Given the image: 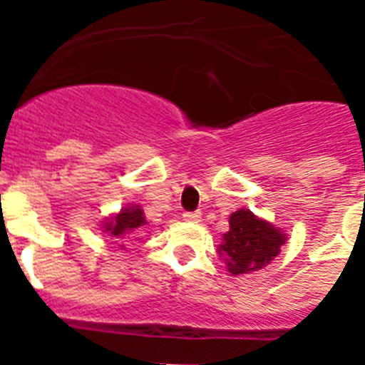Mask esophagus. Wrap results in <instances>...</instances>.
<instances>
[{"mask_svg": "<svg viewBox=\"0 0 365 365\" xmlns=\"http://www.w3.org/2000/svg\"><path fill=\"white\" fill-rule=\"evenodd\" d=\"M182 217H185V221L188 222H199L201 221V212H185Z\"/></svg>", "mask_w": 365, "mask_h": 365, "instance_id": "obj_1", "label": "esophagus"}]
</instances>
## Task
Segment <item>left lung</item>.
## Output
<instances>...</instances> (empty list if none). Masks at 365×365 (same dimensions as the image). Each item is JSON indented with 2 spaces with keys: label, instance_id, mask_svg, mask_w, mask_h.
<instances>
[{
  "label": "left lung",
  "instance_id": "8db88e82",
  "mask_svg": "<svg viewBox=\"0 0 365 365\" xmlns=\"http://www.w3.org/2000/svg\"><path fill=\"white\" fill-rule=\"evenodd\" d=\"M230 230L222 235L219 252L227 256L230 274L259 270L279 254L285 235L257 219L252 212L237 210L230 215Z\"/></svg>",
  "mask_w": 365,
  "mask_h": 365
}]
</instances>
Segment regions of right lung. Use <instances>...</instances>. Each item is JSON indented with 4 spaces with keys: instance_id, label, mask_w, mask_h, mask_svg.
Here are the masks:
<instances>
[{
    "instance_id": "add662e5",
    "label": "right lung",
    "mask_w": 365,
    "mask_h": 365,
    "mask_svg": "<svg viewBox=\"0 0 365 365\" xmlns=\"http://www.w3.org/2000/svg\"><path fill=\"white\" fill-rule=\"evenodd\" d=\"M144 222H146V219H144L143 210L138 206H130V208H124L115 217V221L108 222L106 230L111 232L113 235H124L128 232L135 230V228H140Z\"/></svg>"
}]
</instances>
